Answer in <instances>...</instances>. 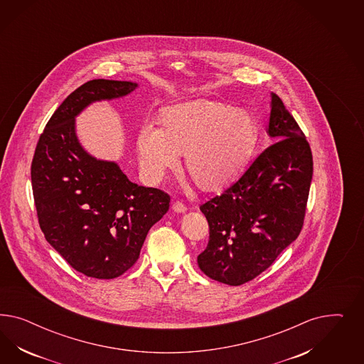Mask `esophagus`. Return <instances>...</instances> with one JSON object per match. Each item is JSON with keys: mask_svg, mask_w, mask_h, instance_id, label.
<instances>
[{"mask_svg": "<svg viewBox=\"0 0 364 364\" xmlns=\"http://www.w3.org/2000/svg\"><path fill=\"white\" fill-rule=\"evenodd\" d=\"M172 208L177 213H184V212H187V205L184 204V203H181V201H175L173 203V205H172Z\"/></svg>", "mask_w": 364, "mask_h": 364, "instance_id": "obj_1", "label": "esophagus"}]
</instances>
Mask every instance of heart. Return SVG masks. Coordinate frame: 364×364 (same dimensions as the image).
Here are the masks:
<instances>
[{
    "label": "heart",
    "mask_w": 364,
    "mask_h": 364,
    "mask_svg": "<svg viewBox=\"0 0 364 364\" xmlns=\"http://www.w3.org/2000/svg\"><path fill=\"white\" fill-rule=\"evenodd\" d=\"M163 122L164 129L145 122L137 137L139 166L149 184L160 183L187 154L188 171L203 187H223L242 171L259 139L250 113L218 102L166 110Z\"/></svg>",
    "instance_id": "1"
}]
</instances>
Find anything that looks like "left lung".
I'll list each match as a JSON object with an SVG mask.
<instances>
[{
	"mask_svg": "<svg viewBox=\"0 0 364 364\" xmlns=\"http://www.w3.org/2000/svg\"><path fill=\"white\" fill-rule=\"evenodd\" d=\"M268 134L276 143L257 156L220 196L200 205L210 225L198 256L205 275L242 286L260 275L303 228L314 172L309 141L282 99L271 95Z\"/></svg>",
	"mask_w": 364,
	"mask_h": 364,
	"instance_id": "obj_1",
	"label": "left lung"
}]
</instances>
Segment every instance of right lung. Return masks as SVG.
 <instances>
[{
    "mask_svg": "<svg viewBox=\"0 0 364 364\" xmlns=\"http://www.w3.org/2000/svg\"><path fill=\"white\" fill-rule=\"evenodd\" d=\"M136 82L97 78L55 109L34 151V205L45 239L68 264L96 279H114L140 256L146 233L169 210L171 198L137 186L113 161L97 160L78 143L75 119L89 104L117 99Z\"/></svg>",
    "mask_w": 364,
    "mask_h": 364,
    "instance_id": "right-lung-1",
    "label": "right lung"
}]
</instances>
